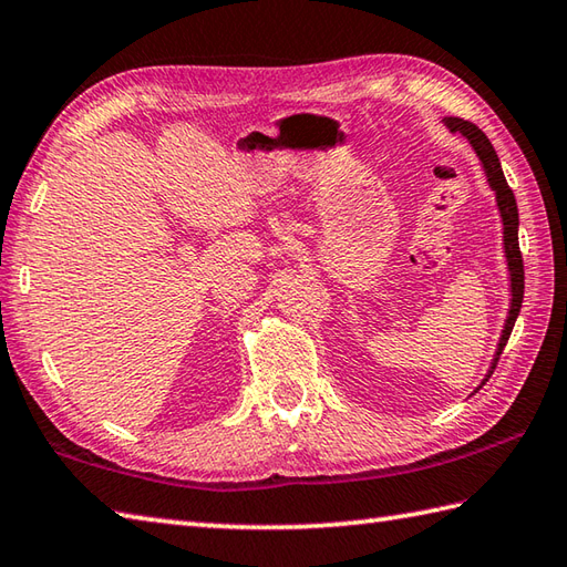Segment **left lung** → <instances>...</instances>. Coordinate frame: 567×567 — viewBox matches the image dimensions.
<instances>
[{"label":"left lung","instance_id":"8db88e82","mask_svg":"<svg viewBox=\"0 0 567 567\" xmlns=\"http://www.w3.org/2000/svg\"><path fill=\"white\" fill-rule=\"evenodd\" d=\"M445 124L450 126V132H460L462 136H467V142L477 152L482 166H484V173H487L489 186L496 193V205H499L502 225H504V251H506V264H509V279H512V306H509V316H506V322H504L499 348H496L494 362H492V369L487 374V379H489L496 369V362H499V357L506 348V342H509V334L514 330V322H516L518 310H522V300H524V259H522V249H518V207H516L514 190L509 188V183H506V178H504L499 156H496L492 142L484 136L480 126L472 122H465V120H457V117H447ZM487 379L482 381L480 389L487 384Z\"/></svg>","mask_w":567,"mask_h":567}]
</instances>
